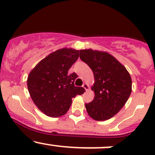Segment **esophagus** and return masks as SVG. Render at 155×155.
<instances>
[{
	"label": "esophagus",
	"mask_w": 155,
	"mask_h": 155,
	"mask_svg": "<svg viewBox=\"0 0 155 155\" xmlns=\"http://www.w3.org/2000/svg\"><path fill=\"white\" fill-rule=\"evenodd\" d=\"M82 87L84 88V89H85L86 91H87L88 90H89V85H88V84H87V83H84V84H83Z\"/></svg>",
	"instance_id": "1"
}]
</instances>
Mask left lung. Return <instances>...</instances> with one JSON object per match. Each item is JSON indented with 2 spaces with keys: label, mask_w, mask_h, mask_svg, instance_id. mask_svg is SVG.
Here are the masks:
<instances>
[{
  "label": "left lung",
  "mask_w": 155,
  "mask_h": 155,
  "mask_svg": "<svg viewBox=\"0 0 155 155\" xmlns=\"http://www.w3.org/2000/svg\"><path fill=\"white\" fill-rule=\"evenodd\" d=\"M80 59L91 68L95 82V97L85 104L88 115L96 120L111 118L121 110L132 92V79L122 64L108 53L80 50Z\"/></svg>",
  "instance_id": "obj_1"
}]
</instances>
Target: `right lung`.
I'll return each mask as SVG.
<instances>
[{"label":"right lung","mask_w":155,"mask_h":155,"mask_svg":"<svg viewBox=\"0 0 155 155\" xmlns=\"http://www.w3.org/2000/svg\"><path fill=\"white\" fill-rule=\"evenodd\" d=\"M79 55L78 50L59 49L42 59L28 75L27 86L31 98L48 116L57 118L64 115L72 98L85 91L74 85L77 75L68 74Z\"/></svg>","instance_id":"1"}]
</instances>
